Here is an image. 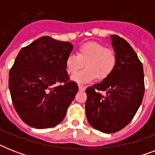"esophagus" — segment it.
Instances as JSON below:
<instances>
[{
  "label": "esophagus",
  "mask_w": 155,
  "mask_h": 155,
  "mask_svg": "<svg viewBox=\"0 0 155 155\" xmlns=\"http://www.w3.org/2000/svg\"><path fill=\"white\" fill-rule=\"evenodd\" d=\"M79 90H80V91H84L85 87L81 84H79Z\"/></svg>",
  "instance_id": "obj_1"
}]
</instances>
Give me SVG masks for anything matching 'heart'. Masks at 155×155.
I'll return each mask as SVG.
<instances>
[{"instance_id": "obj_1", "label": "heart", "mask_w": 155, "mask_h": 155, "mask_svg": "<svg viewBox=\"0 0 155 155\" xmlns=\"http://www.w3.org/2000/svg\"><path fill=\"white\" fill-rule=\"evenodd\" d=\"M116 54L113 50L97 42H86L81 45L77 54H71L66 58V68L69 75H73L83 67L85 69L74 75L72 80L79 84H87L94 80L108 77L116 65Z\"/></svg>"}]
</instances>
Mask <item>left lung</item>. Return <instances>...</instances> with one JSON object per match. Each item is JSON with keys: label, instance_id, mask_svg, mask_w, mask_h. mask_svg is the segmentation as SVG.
I'll use <instances>...</instances> for the list:
<instances>
[{"label": "left lung", "instance_id": "1", "mask_svg": "<svg viewBox=\"0 0 155 155\" xmlns=\"http://www.w3.org/2000/svg\"><path fill=\"white\" fill-rule=\"evenodd\" d=\"M110 38L117 58L115 68L101 82L87 87L85 103L88 123L105 134L117 132L131 121L145 92L143 67L136 52L122 38Z\"/></svg>", "mask_w": 155, "mask_h": 155}]
</instances>
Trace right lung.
I'll list each match as a JSON object with an SVG mask.
<instances>
[{
  "label": "right lung",
  "mask_w": 155,
  "mask_h": 155,
  "mask_svg": "<svg viewBox=\"0 0 155 155\" xmlns=\"http://www.w3.org/2000/svg\"><path fill=\"white\" fill-rule=\"evenodd\" d=\"M72 49L70 42L43 36L16 57L8 88L15 110L28 125L47 129L65 117L78 92L77 84L69 80L66 71V58Z\"/></svg>",
  "instance_id": "obj_1"
}]
</instances>
